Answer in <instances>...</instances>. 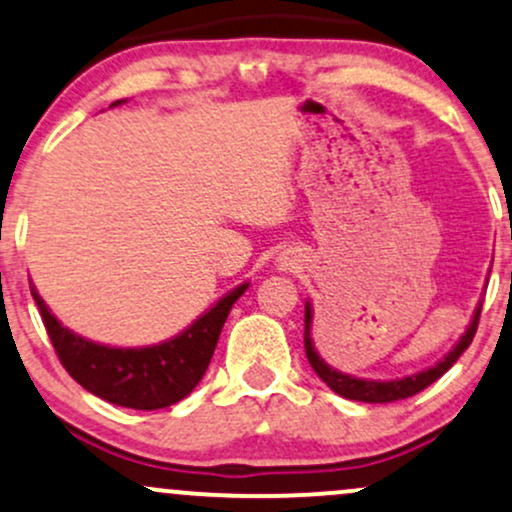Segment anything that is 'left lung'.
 Listing matches in <instances>:
<instances>
[{"label":"left lung","instance_id":"obj_1","mask_svg":"<svg viewBox=\"0 0 512 512\" xmlns=\"http://www.w3.org/2000/svg\"><path fill=\"white\" fill-rule=\"evenodd\" d=\"M479 315H482V307H477V312H474V317H472V324L467 326V331L458 341V346H455L451 353L443 357L436 367H429L420 374H412V377L396 379V381H367V379L350 377V374L336 372V369H331L322 360V357L317 355V350H315V346H312V338H310L312 310H310V303H307L305 305V353H307V360H310L312 369L317 372V377L322 379L331 391H336L338 396L350 398V400H362V403H393V400L410 398V396H415V393L424 391L429 384H434L436 379L443 377V374H446L448 369L455 365V360H458V357L463 355L467 348H470L472 338H474V334H477Z\"/></svg>","mask_w":512,"mask_h":512}]
</instances>
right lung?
I'll list each match as a JSON object with an SVG mask.
<instances>
[{
  "mask_svg": "<svg viewBox=\"0 0 512 512\" xmlns=\"http://www.w3.org/2000/svg\"><path fill=\"white\" fill-rule=\"evenodd\" d=\"M245 288L248 283L233 288L181 336L152 348H109L85 341L57 322L35 286H30V293L59 362L85 391L121 408L159 410L195 389L217 348L221 326Z\"/></svg>",
  "mask_w": 512,
  "mask_h": 512,
  "instance_id": "right-lung-1",
  "label": "right lung"
}]
</instances>
